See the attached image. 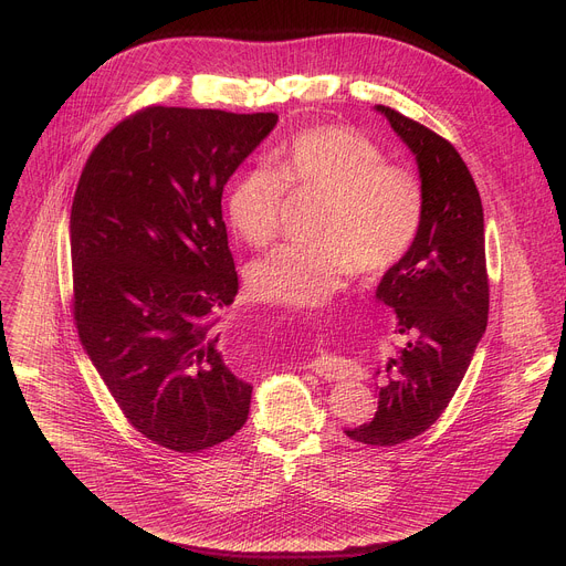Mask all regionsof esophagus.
Instances as JSON below:
<instances>
[{"instance_id":"1","label":"esophagus","mask_w":566,"mask_h":566,"mask_svg":"<svg viewBox=\"0 0 566 566\" xmlns=\"http://www.w3.org/2000/svg\"><path fill=\"white\" fill-rule=\"evenodd\" d=\"M311 371H315L319 378L340 380V378H349L354 374V363L343 356H336V354H322L319 358H315L311 363Z\"/></svg>"}]
</instances>
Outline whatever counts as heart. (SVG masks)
<instances>
[{
    "label": "heart",
    "instance_id": "obj_1",
    "mask_svg": "<svg viewBox=\"0 0 566 566\" xmlns=\"http://www.w3.org/2000/svg\"><path fill=\"white\" fill-rule=\"evenodd\" d=\"M286 188L325 197L313 244H284L249 269L255 297L308 308L325 304L352 271L378 275L410 253L423 221L419 179L354 129L322 125L295 134L241 175L228 195L237 234L262 249L277 237Z\"/></svg>",
    "mask_w": 566,
    "mask_h": 566
}]
</instances>
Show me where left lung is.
Here are the masks:
<instances>
[{
	"instance_id": "left-lung-1",
	"label": "left lung",
	"mask_w": 566,
	"mask_h": 566,
	"mask_svg": "<svg viewBox=\"0 0 566 566\" xmlns=\"http://www.w3.org/2000/svg\"><path fill=\"white\" fill-rule=\"evenodd\" d=\"M417 156L423 221L410 253L376 297L396 313L406 347L389 358L369 423L345 430L367 446H396L426 432L448 408L489 322L483 208L461 154L426 125L376 105Z\"/></svg>"
}]
</instances>
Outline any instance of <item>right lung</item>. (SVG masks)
I'll return each instance as SVG.
<instances>
[{
    "mask_svg": "<svg viewBox=\"0 0 566 566\" xmlns=\"http://www.w3.org/2000/svg\"><path fill=\"white\" fill-rule=\"evenodd\" d=\"M277 114L147 107L90 154L71 206L73 317L125 419L201 452L249 419L253 385L214 332L239 289L221 217L232 172Z\"/></svg>",
    "mask_w": 566,
    "mask_h": 566,
    "instance_id": "obj_1",
    "label": "right lung"
}]
</instances>
